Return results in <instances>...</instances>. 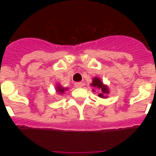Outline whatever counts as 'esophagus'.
Here are the masks:
<instances>
[{
  "label": "esophagus",
  "instance_id": "esophagus-1",
  "mask_svg": "<svg viewBox=\"0 0 156 156\" xmlns=\"http://www.w3.org/2000/svg\"><path fill=\"white\" fill-rule=\"evenodd\" d=\"M74 86L77 88H80V87H82V83L81 82H76V83H74Z\"/></svg>",
  "mask_w": 156,
  "mask_h": 156
}]
</instances>
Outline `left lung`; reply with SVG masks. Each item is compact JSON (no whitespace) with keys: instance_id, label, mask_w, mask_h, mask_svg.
I'll return each instance as SVG.
<instances>
[{"instance_id":"left-lung-1","label":"left lung","mask_w":156,"mask_h":156,"mask_svg":"<svg viewBox=\"0 0 156 156\" xmlns=\"http://www.w3.org/2000/svg\"><path fill=\"white\" fill-rule=\"evenodd\" d=\"M91 85H92V87H96V88L101 89L102 93H100V94H98L99 97H101V98H104L103 94H108V89L107 88V87H105V86L103 85V83H102L99 78H94V79H93L92 83H91Z\"/></svg>"}]
</instances>
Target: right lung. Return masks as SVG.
<instances>
[{
	"instance_id": "right-lung-1",
	"label": "right lung",
	"mask_w": 156,
	"mask_h": 156,
	"mask_svg": "<svg viewBox=\"0 0 156 156\" xmlns=\"http://www.w3.org/2000/svg\"><path fill=\"white\" fill-rule=\"evenodd\" d=\"M65 89L67 90V89L62 88V87H61L60 86H58V87H57V91H58V92L59 93H61V94H62V93H63L64 91L65 90Z\"/></svg>"
}]
</instances>
